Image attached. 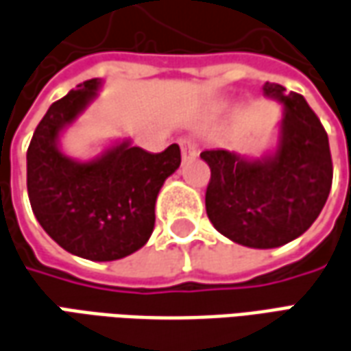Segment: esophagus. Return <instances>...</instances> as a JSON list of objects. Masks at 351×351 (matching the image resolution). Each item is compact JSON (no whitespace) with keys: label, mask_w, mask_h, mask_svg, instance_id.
Masks as SVG:
<instances>
[{"label":"esophagus","mask_w":351,"mask_h":351,"mask_svg":"<svg viewBox=\"0 0 351 351\" xmlns=\"http://www.w3.org/2000/svg\"><path fill=\"white\" fill-rule=\"evenodd\" d=\"M180 149H182V159L188 161V159H194L197 156V147H195V142L192 138H184L180 140Z\"/></svg>","instance_id":"esophagus-1"}]
</instances>
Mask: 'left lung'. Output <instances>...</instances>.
Here are the masks:
<instances>
[{"label": "left lung", "mask_w": 351, "mask_h": 351, "mask_svg": "<svg viewBox=\"0 0 351 351\" xmlns=\"http://www.w3.org/2000/svg\"><path fill=\"white\" fill-rule=\"evenodd\" d=\"M265 82L263 95L282 106L275 152L247 159L226 149L199 157L211 169L206 209L217 230L236 244L269 250L313 225L332 184L328 136L304 95Z\"/></svg>", "instance_id": "left-lung-1"}]
</instances>
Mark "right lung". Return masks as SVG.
Here are the masks:
<instances>
[{"label":"right lung","mask_w":351,"mask_h":351,"mask_svg":"<svg viewBox=\"0 0 351 351\" xmlns=\"http://www.w3.org/2000/svg\"><path fill=\"white\" fill-rule=\"evenodd\" d=\"M99 78L51 104L26 152V188L38 223L69 254L115 261L138 252L156 225L161 186L180 167V147L149 154L130 140L90 161L65 156L59 136L97 97Z\"/></svg>","instance_id":"1"}]
</instances>
